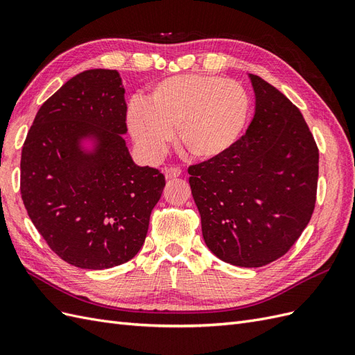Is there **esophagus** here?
I'll return each instance as SVG.
<instances>
[{"label": "esophagus", "instance_id": "esophagus-1", "mask_svg": "<svg viewBox=\"0 0 355 355\" xmlns=\"http://www.w3.org/2000/svg\"><path fill=\"white\" fill-rule=\"evenodd\" d=\"M164 175H166V179H176V178H179L180 175H182V170L179 168V167H175V166H171V167H167L166 168V171H164Z\"/></svg>", "mask_w": 355, "mask_h": 355}]
</instances>
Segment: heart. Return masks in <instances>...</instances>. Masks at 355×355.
<instances>
[{
    "label": "heart",
    "instance_id": "obj_1",
    "mask_svg": "<svg viewBox=\"0 0 355 355\" xmlns=\"http://www.w3.org/2000/svg\"><path fill=\"white\" fill-rule=\"evenodd\" d=\"M250 116L244 85L209 73H184L157 83L145 105L127 112L128 130L149 157H161L173 141L196 159H214L240 141Z\"/></svg>",
    "mask_w": 355,
    "mask_h": 355
}]
</instances>
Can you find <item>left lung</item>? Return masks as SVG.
<instances>
[{"mask_svg":"<svg viewBox=\"0 0 355 355\" xmlns=\"http://www.w3.org/2000/svg\"><path fill=\"white\" fill-rule=\"evenodd\" d=\"M256 111L228 153L189 166L202 237L223 262L257 268L288 252L313 216L318 148L302 114L250 73Z\"/></svg>","mask_w":355,"mask_h":355,"instance_id":"8db88e82","label":"left lung"}]
</instances>
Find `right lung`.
<instances>
[{"label":"right lung","mask_w":355,"mask_h":355,"mask_svg":"<svg viewBox=\"0 0 355 355\" xmlns=\"http://www.w3.org/2000/svg\"><path fill=\"white\" fill-rule=\"evenodd\" d=\"M120 73L89 69L41 105L20 159V194L50 249L84 270L125 263L145 243L164 175L133 163ZM96 146L83 152L80 139Z\"/></svg>","instance_id":"add662e5"}]
</instances>
